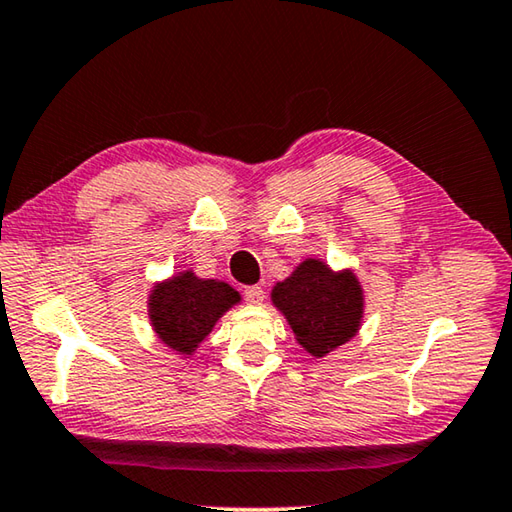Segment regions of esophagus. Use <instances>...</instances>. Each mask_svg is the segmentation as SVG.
I'll list each match as a JSON object with an SVG mask.
<instances>
[{"mask_svg":"<svg viewBox=\"0 0 512 512\" xmlns=\"http://www.w3.org/2000/svg\"><path fill=\"white\" fill-rule=\"evenodd\" d=\"M244 298L250 302V305H262L264 289L262 287H244Z\"/></svg>","mask_w":512,"mask_h":512,"instance_id":"34e87169","label":"esophagus"}]
</instances>
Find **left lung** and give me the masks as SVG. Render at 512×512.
I'll return each mask as SVG.
<instances>
[{"mask_svg":"<svg viewBox=\"0 0 512 512\" xmlns=\"http://www.w3.org/2000/svg\"><path fill=\"white\" fill-rule=\"evenodd\" d=\"M273 305L287 316L298 343L314 357H325L357 334L363 293L350 271L332 273L318 259L302 262L291 277L277 282Z\"/></svg>","mask_w":512,"mask_h":512,"instance_id":"1","label":"left lung"}]
</instances>
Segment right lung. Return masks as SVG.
Listing matches in <instances>:
<instances>
[{"label": "right lung", "mask_w": 512, "mask_h": 512, "mask_svg": "<svg viewBox=\"0 0 512 512\" xmlns=\"http://www.w3.org/2000/svg\"><path fill=\"white\" fill-rule=\"evenodd\" d=\"M237 302L239 293L225 282L198 280L187 271L153 289L149 316L162 343L180 354H192L216 320Z\"/></svg>", "instance_id": "right-lung-1"}]
</instances>
